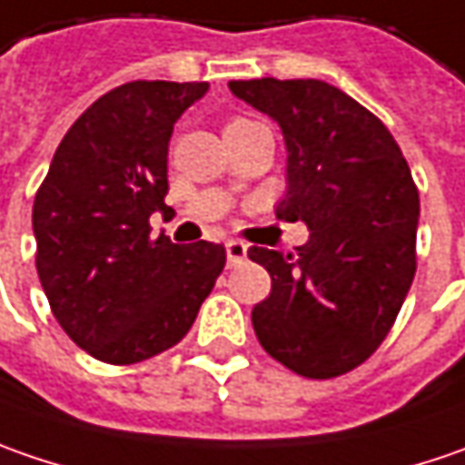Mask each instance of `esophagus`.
<instances>
[{
    "mask_svg": "<svg viewBox=\"0 0 465 465\" xmlns=\"http://www.w3.org/2000/svg\"><path fill=\"white\" fill-rule=\"evenodd\" d=\"M226 260H229V268H236L247 260V244L239 242V239H229L226 242Z\"/></svg>",
    "mask_w": 465,
    "mask_h": 465,
    "instance_id": "34e87169",
    "label": "esophagus"
}]
</instances>
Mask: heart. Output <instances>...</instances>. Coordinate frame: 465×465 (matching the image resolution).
<instances>
[{
	"label": "heart",
	"instance_id": "heart-1",
	"mask_svg": "<svg viewBox=\"0 0 465 465\" xmlns=\"http://www.w3.org/2000/svg\"><path fill=\"white\" fill-rule=\"evenodd\" d=\"M242 124H250V119H242V116H236V119H232V122L226 124V130H229V127H242Z\"/></svg>",
	"mask_w": 465,
	"mask_h": 465
}]
</instances>
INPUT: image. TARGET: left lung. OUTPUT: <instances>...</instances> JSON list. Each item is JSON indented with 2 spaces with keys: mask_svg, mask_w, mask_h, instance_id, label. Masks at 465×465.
I'll use <instances>...</instances> for the list:
<instances>
[{
  "mask_svg": "<svg viewBox=\"0 0 465 465\" xmlns=\"http://www.w3.org/2000/svg\"><path fill=\"white\" fill-rule=\"evenodd\" d=\"M229 88L281 124L289 187L275 218L310 229L296 252H247L272 278L252 310L257 341L302 377H341L380 349L414 281L419 190L409 163L370 109L322 80Z\"/></svg>",
  "mask_w": 465,
  "mask_h": 465,
  "instance_id": "left-lung-1",
  "label": "left lung"
}]
</instances>
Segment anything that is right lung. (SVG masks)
<instances>
[{
	"label": "right lung",
	"mask_w": 465,
	"mask_h": 465,
	"mask_svg": "<svg viewBox=\"0 0 465 465\" xmlns=\"http://www.w3.org/2000/svg\"><path fill=\"white\" fill-rule=\"evenodd\" d=\"M208 83L132 80L62 137L33 203L35 271L72 341L106 364H137L190 333L226 265L223 244L151 233L169 193L173 122Z\"/></svg>",
	"instance_id": "1"
}]
</instances>
